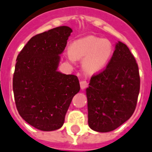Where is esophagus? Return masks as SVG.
I'll use <instances>...</instances> for the list:
<instances>
[{"label":"esophagus","instance_id":"34e87169","mask_svg":"<svg viewBox=\"0 0 152 152\" xmlns=\"http://www.w3.org/2000/svg\"><path fill=\"white\" fill-rule=\"evenodd\" d=\"M80 85L81 88L84 89L88 86V83L87 81L86 80H80Z\"/></svg>","mask_w":152,"mask_h":152}]
</instances>
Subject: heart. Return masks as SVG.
Returning a JSON list of instances; mask_svg holds the SVG:
<instances>
[{
    "instance_id": "heart-1",
    "label": "heart",
    "mask_w": 152,
    "mask_h": 152,
    "mask_svg": "<svg viewBox=\"0 0 152 152\" xmlns=\"http://www.w3.org/2000/svg\"><path fill=\"white\" fill-rule=\"evenodd\" d=\"M113 53L109 40L95 36H87L75 40L67 50L72 61L83 59V68L88 74H94L105 67Z\"/></svg>"
}]
</instances>
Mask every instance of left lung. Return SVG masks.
Returning <instances> with one entry per match:
<instances>
[{
	"mask_svg": "<svg viewBox=\"0 0 152 152\" xmlns=\"http://www.w3.org/2000/svg\"><path fill=\"white\" fill-rule=\"evenodd\" d=\"M140 83L134 56L125 44L118 42L106 68L91 77L86 88L91 129L110 132L127 121L135 110Z\"/></svg>",
	"mask_w": 152,
	"mask_h": 152,
	"instance_id": "left-lung-1",
	"label": "left lung"
}]
</instances>
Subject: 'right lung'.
Masks as SVG:
<instances>
[{
	"label": "right lung",
	"instance_id": "obj_1",
	"mask_svg": "<svg viewBox=\"0 0 152 152\" xmlns=\"http://www.w3.org/2000/svg\"><path fill=\"white\" fill-rule=\"evenodd\" d=\"M72 30L60 26L33 37L17 58L13 76L15 101L20 116L42 131L59 129L72 98L77 77L57 71Z\"/></svg>",
	"mask_w": 152,
	"mask_h": 152
}]
</instances>
